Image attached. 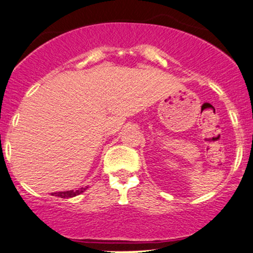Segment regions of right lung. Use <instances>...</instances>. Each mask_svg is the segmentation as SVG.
Segmentation results:
<instances>
[{
  "label": "right lung",
  "instance_id": "right-lung-1",
  "mask_svg": "<svg viewBox=\"0 0 253 253\" xmlns=\"http://www.w3.org/2000/svg\"><path fill=\"white\" fill-rule=\"evenodd\" d=\"M88 187H81V188L79 189H75V191H65V192H57V193H52L51 195L53 196H58V198H62V199H70V198H74V196H77L79 194H81V193H84Z\"/></svg>",
  "mask_w": 253,
  "mask_h": 253
}]
</instances>
